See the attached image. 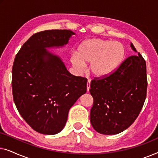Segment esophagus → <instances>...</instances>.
Instances as JSON below:
<instances>
[{
  "label": "esophagus",
  "instance_id": "obj_1",
  "mask_svg": "<svg viewBox=\"0 0 158 158\" xmlns=\"http://www.w3.org/2000/svg\"><path fill=\"white\" fill-rule=\"evenodd\" d=\"M90 88V80H88V82H87V90L88 91H89Z\"/></svg>",
  "mask_w": 158,
  "mask_h": 158
}]
</instances>
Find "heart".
<instances>
[{
  "mask_svg": "<svg viewBox=\"0 0 158 158\" xmlns=\"http://www.w3.org/2000/svg\"><path fill=\"white\" fill-rule=\"evenodd\" d=\"M125 56V48L117 41L89 39L79 45L77 52H73L70 62L80 73L86 64H90V71L94 76L103 77L111 74L122 63Z\"/></svg>",
  "mask_w": 158,
  "mask_h": 158,
  "instance_id": "b5f03b06",
  "label": "heart"
}]
</instances>
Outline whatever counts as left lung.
<instances>
[{
	"mask_svg": "<svg viewBox=\"0 0 158 158\" xmlns=\"http://www.w3.org/2000/svg\"><path fill=\"white\" fill-rule=\"evenodd\" d=\"M131 47L137 52L131 43ZM146 62L141 54L127 57L108 76L95 77L90 93L94 98L90 119L103 135H116L135 122L147 96Z\"/></svg>",
	"mask_w": 158,
	"mask_h": 158,
	"instance_id": "8db88e82",
	"label": "left lung"
}]
</instances>
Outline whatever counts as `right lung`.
<instances>
[{
    "label": "right lung",
    "instance_id": "add662e5",
    "mask_svg": "<svg viewBox=\"0 0 158 158\" xmlns=\"http://www.w3.org/2000/svg\"><path fill=\"white\" fill-rule=\"evenodd\" d=\"M73 34L70 30L38 32L23 44L15 57L14 103L26 122L43 135L59 133L71 106L87 90V79L70 74L61 59L46 49L64 46Z\"/></svg>",
    "mask_w": 158,
    "mask_h": 158
}]
</instances>
